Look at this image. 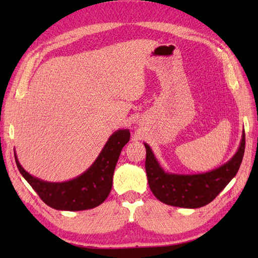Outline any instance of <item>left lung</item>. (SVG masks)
<instances>
[{
	"label": "left lung",
	"instance_id": "8db88e82",
	"mask_svg": "<svg viewBox=\"0 0 258 258\" xmlns=\"http://www.w3.org/2000/svg\"><path fill=\"white\" fill-rule=\"evenodd\" d=\"M144 145L147 179L156 199L167 205L199 208L211 203L237 174L244 156L245 133L243 132L240 145L231 160L218 168L203 174L166 173L157 162L151 147L146 143Z\"/></svg>",
	"mask_w": 258,
	"mask_h": 258
}]
</instances>
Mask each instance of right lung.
Masks as SVG:
<instances>
[{"label":"right lung","instance_id":"1","mask_svg":"<svg viewBox=\"0 0 258 258\" xmlns=\"http://www.w3.org/2000/svg\"><path fill=\"white\" fill-rule=\"evenodd\" d=\"M130 136L128 130H118L113 133L92 166L68 182H45L27 173L21 166L16 154L15 162L22 176L46 205L58 211L90 210L101 205L107 199L112 189L115 166Z\"/></svg>","mask_w":258,"mask_h":258}]
</instances>
